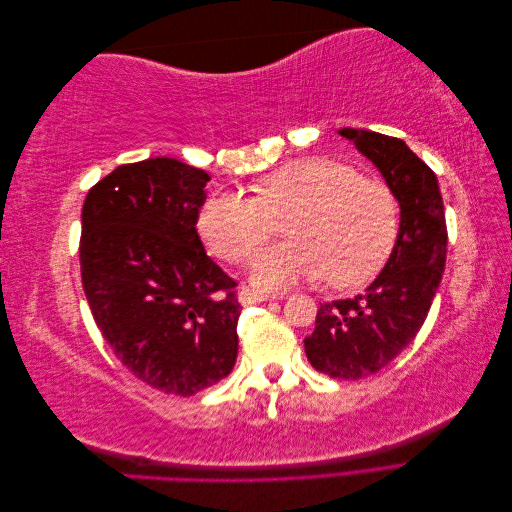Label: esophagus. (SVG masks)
<instances>
[{"label": "esophagus", "mask_w": 512, "mask_h": 512, "mask_svg": "<svg viewBox=\"0 0 512 512\" xmlns=\"http://www.w3.org/2000/svg\"><path fill=\"white\" fill-rule=\"evenodd\" d=\"M286 292H265V290H254V288H243L239 292V301L243 305H252V303H262V301H277L284 299Z\"/></svg>", "instance_id": "1"}]
</instances>
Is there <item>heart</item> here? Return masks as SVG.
Wrapping results in <instances>:
<instances>
[{
	"label": "heart",
	"mask_w": 512,
	"mask_h": 512,
	"mask_svg": "<svg viewBox=\"0 0 512 512\" xmlns=\"http://www.w3.org/2000/svg\"><path fill=\"white\" fill-rule=\"evenodd\" d=\"M288 218L292 241L262 252L252 269L265 288L329 275L335 286H356L376 275L399 235V203L384 183L331 158H309L273 170L258 196L213 194L198 215L200 237L230 262L252 260Z\"/></svg>",
	"instance_id": "b5f03b06"
}]
</instances>
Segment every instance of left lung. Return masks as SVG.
<instances>
[{
  "mask_svg": "<svg viewBox=\"0 0 512 512\" xmlns=\"http://www.w3.org/2000/svg\"><path fill=\"white\" fill-rule=\"evenodd\" d=\"M339 134L376 164L401 209L382 273L365 294L320 303L316 329L305 337L314 369L361 380L389 365L421 331L444 273L448 235L438 179L401 138L354 128Z\"/></svg>",
  "mask_w": 512,
  "mask_h": 512,
  "instance_id": "obj_1",
  "label": "left lung"
}]
</instances>
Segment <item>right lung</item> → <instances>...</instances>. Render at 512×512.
Masks as SVG:
<instances>
[{"label":"right lung","instance_id":"1","mask_svg":"<svg viewBox=\"0 0 512 512\" xmlns=\"http://www.w3.org/2000/svg\"><path fill=\"white\" fill-rule=\"evenodd\" d=\"M205 170L173 158L121 164L89 190L81 277L106 344L153 389L190 397L237 361V282L196 232Z\"/></svg>","mask_w":512,"mask_h":512}]
</instances>
